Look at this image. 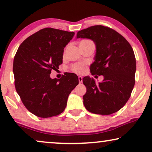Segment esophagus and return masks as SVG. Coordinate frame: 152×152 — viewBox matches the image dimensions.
I'll use <instances>...</instances> for the list:
<instances>
[{
    "label": "esophagus",
    "instance_id": "obj_1",
    "mask_svg": "<svg viewBox=\"0 0 152 152\" xmlns=\"http://www.w3.org/2000/svg\"><path fill=\"white\" fill-rule=\"evenodd\" d=\"M78 80H79V82H80V84L82 83V76H79Z\"/></svg>",
    "mask_w": 152,
    "mask_h": 152
}]
</instances>
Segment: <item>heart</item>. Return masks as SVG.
Wrapping results in <instances>:
<instances>
[{
    "label": "heart",
    "mask_w": 152,
    "mask_h": 152,
    "mask_svg": "<svg viewBox=\"0 0 152 152\" xmlns=\"http://www.w3.org/2000/svg\"><path fill=\"white\" fill-rule=\"evenodd\" d=\"M88 41V40H84ZM71 69L73 72H76V73H83L85 71L86 69V66L84 64L79 63V64H75L71 66Z\"/></svg>",
    "instance_id": "b5f03b06"
}]
</instances>
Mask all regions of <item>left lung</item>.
<instances>
[{
	"label": "left lung",
	"instance_id": "1",
	"mask_svg": "<svg viewBox=\"0 0 152 152\" xmlns=\"http://www.w3.org/2000/svg\"><path fill=\"white\" fill-rule=\"evenodd\" d=\"M77 39H89L95 43L96 53L90 70L93 75H103L102 82L86 76L84 105L89 112L111 115L119 111L129 99L135 84L136 61L129 43L113 29L91 26L79 31Z\"/></svg>",
	"mask_w": 152,
	"mask_h": 152
}]
</instances>
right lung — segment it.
Listing matches in <instances>:
<instances>
[{
  "instance_id": "right-lung-1",
  "label": "right lung",
  "mask_w": 152,
  "mask_h": 152,
  "mask_svg": "<svg viewBox=\"0 0 152 152\" xmlns=\"http://www.w3.org/2000/svg\"><path fill=\"white\" fill-rule=\"evenodd\" d=\"M73 32L46 28L27 38L18 47L13 63L16 92L27 109L40 118L59 115L68 95L79 84L78 77L67 72L51 79L52 70L62 64L64 48Z\"/></svg>"
}]
</instances>
